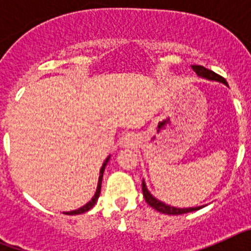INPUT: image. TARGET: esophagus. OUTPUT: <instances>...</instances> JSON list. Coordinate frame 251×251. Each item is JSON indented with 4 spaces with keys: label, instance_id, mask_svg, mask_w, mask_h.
<instances>
[{
    "label": "esophagus",
    "instance_id": "34e87169",
    "mask_svg": "<svg viewBox=\"0 0 251 251\" xmlns=\"http://www.w3.org/2000/svg\"><path fill=\"white\" fill-rule=\"evenodd\" d=\"M134 142H136V139H134V137L133 136H127L126 137V139H124V143H126V146H134Z\"/></svg>",
    "mask_w": 251,
    "mask_h": 251
}]
</instances>
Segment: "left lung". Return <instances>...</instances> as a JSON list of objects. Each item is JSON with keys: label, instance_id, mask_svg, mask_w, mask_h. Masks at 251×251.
I'll use <instances>...</instances> for the list:
<instances>
[{"label": "left lung", "instance_id": "8db88e82", "mask_svg": "<svg viewBox=\"0 0 251 251\" xmlns=\"http://www.w3.org/2000/svg\"><path fill=\"white\" fill-rule=\"evenodd\" d=\"M192 69H194V72L196 73L197 75L200 77H203V79H207V80H214V81H220V83L225 84L227 85L226 80L224 79L223 76H220L216 73L211 72V70H208V69L203 68L201 65H192ZM142 191H143V197H145L146 202L153 207L157 211L162 212V214L166 215H182V214H187V212H192L196 211V210H200L202 208L203 206H199V207H187V208H179V207H174V206L166 205L165 202H162V201L157 200L156 197L152 196L151 192L147 190V186H146L145 181H142Z\"/></svg>", "mask_w": 251, "mask_h": 251}]
</instances>
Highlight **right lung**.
I'll use <instances>...</instances> for the list:
<instances>
[{"label": "right lung", "mask_w": 251, "mask_h": 251, "mask_svg": "<svg viewBox=\"0 0 251 251\" xmlns=\"http://www.w3.org/2000/svg\"><path fill=\"white\" fill-rule=\"evenodd\" d=\"M110 159V156H108V158L104 161L103 166H101L100 168V172H99V179H98V186H97V191H95L94 196H93L92 200L89 201V202L86 203V205H84L83 207L77 208V210H73V211L70 212H65V215H79V214H84V212L89 211L90 208H93V206L97 203V201H98V197L99 195H100V188H101V179H103V174H104V170H105V166L106 163H108V161Z\"/></svg>", "instance_id": "obj_1"}]
</instances>
